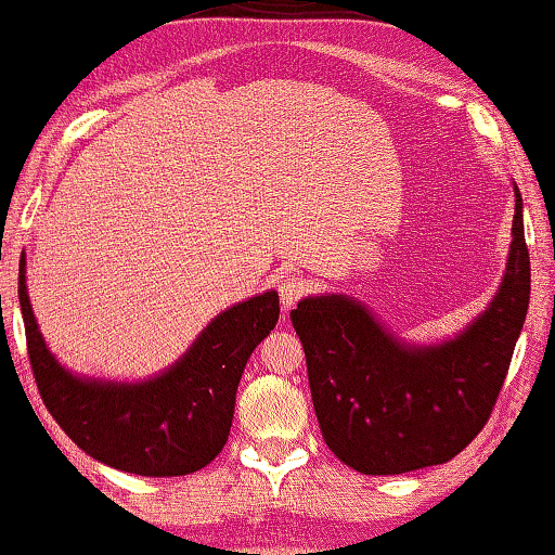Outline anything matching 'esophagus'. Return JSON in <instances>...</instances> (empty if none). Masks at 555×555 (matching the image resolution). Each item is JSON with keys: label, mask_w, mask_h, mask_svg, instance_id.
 Masks as SVG:
<instances>
[{"label": "esophagus", "mask_w": 555, "mask_h": 555, "mask_svg": "<svg viewBox=\"0 0 555 555\" xmlns=\"http://www.w3.org/2000/svg\"><path fill=\"white\" fill-rule=\"evenodd\" d=\"M306 292H309V284H306V279L296 276V274H288V276L281 279L279 296H281V306H284V311L292 309V306L299 301Z\"/></svg>", "instance_id": "obj_1"}]
</instances>
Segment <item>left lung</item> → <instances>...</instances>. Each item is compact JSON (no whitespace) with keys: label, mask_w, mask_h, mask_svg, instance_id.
Returning a JSON list of instances; mask_svg holds the SVG:
<instances>
[{"label":"left lung","mask_w":555,"mask_h":555,"mask_svg":"<svg viewBox=\"0 0 555 555\" xmlns=\"http://www.w3.org/2000/svg\"><path fill=\"white\" fill-rule=\"evenodd\" d=\"M506 271L489 306L461 334L409 344L346 294L306 296L292 311L309 369L313 411L331 451L366 476L451 461L499 399L531 296L524 198Z\"/></svg>","instance_id":"left-lung-1"}]
</instances>
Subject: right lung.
<instances>
[{
    "label": "right lung",
    "instance_id": "obj_1",
    "mask_svg": "<svg viewBox=\"0 0 555 555\" xmlns=\"http://www.w3.org/2000/svg\"><path fill=\"white\" fill-rule=\"evenodd\" d=\"M20 306L41 401L89 456L127 474L162 478L204 468L224 449L244 366L279 321V294L263 292L214 317L194 344L142 382L74 374L49 351L20 263Z\"/></svg>",
    "mask_w": 555,
    "mask_h": 555
}]
</instances>
